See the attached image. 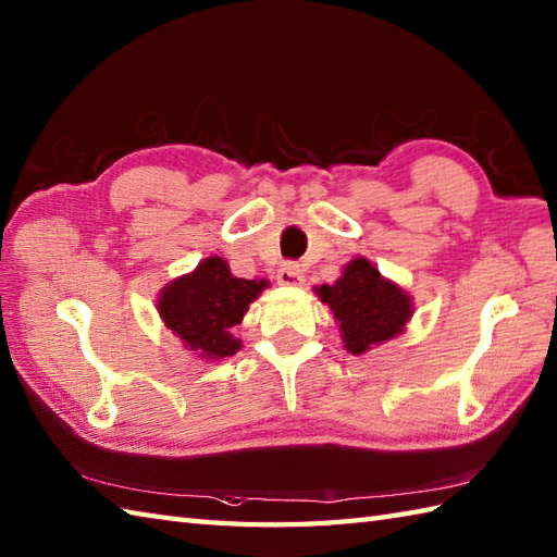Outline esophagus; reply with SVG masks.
<instances>
[{"label":"esophagus","mask_w":557,"mask_h":557,"mask_svg":"<svg viewBox=\"0 0 557 557\" xmlns=\"http://www.w3.org/2000/svg\"><path fill=\"white\" fill-rule=\"evenodd\" d=\"M277 282L282 287H301L304 285V272L299 265L285 263L277 270Z\"/></svg>","instance_id":"obj_1"}]
</instances>
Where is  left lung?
Wrapping results in <instances>:
<instances>
[{"label": "left lung", "mask_w": 557, "mask_h": 557, "mask_svg": "<svg viewBox=\"0 0 557 557\" xmlns=\"http://www.w3.org/2000/svg\"><path fill=\"white\" fill-rule=\"evenodd\" d=\"M335 315L339 337L354 357L405 333L413 301L397 282L381 275L369 258L357 256L342 268L335 285L313 289Z\"/></svg>", "instance_id": "left-lung-1"}]
</instances>
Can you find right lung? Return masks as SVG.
<instances>
[{
	"label": "right lung",
	"instance_id": "right-lung-1",
	"mask_svg": "<svg viewBox=\"0 0 557 557\" xmlns=\"http://www.w3.org/2000/svg\"><path fill=\"white\" fill-rule=\"evenodd\" d=\"M265 287L268 280L234 277L227 260L208 256L196 270L162 287L158 313L198 359L220 361L242 349V339L232 330L242 325L248 306Z\"/></svg>",
	"mask_w": 557,
	"mask_h": 557
}]
</instances>
